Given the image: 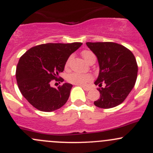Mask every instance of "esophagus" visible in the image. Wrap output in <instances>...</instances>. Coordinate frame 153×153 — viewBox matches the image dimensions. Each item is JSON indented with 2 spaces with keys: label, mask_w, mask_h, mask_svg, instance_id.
Wrapping results in <instances>:
<instances>
[{
  "label": "esophagus",
  "mask_w": 153,
  "mask_h": 153,
  "mask_svg": "<svg viewBox=\"0 0 153 153\" xmlns=\"http://www.w3.org/2000/svg\"><path fill=\"white\" fill-rule=\"evenodd\" d=\"M82 88H83V89H84L85 91H89V89H90V88H89V86H82Z\"/></svg>",
  "instance_id": "34e87169"
}]
</instances>
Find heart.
Returning <instances> with one entry per match:
<instances>
[{
  "label": "heart",
  "mask_w": 153,
  "mask_h": 153,
  "mask_svg": "<svg viewBox=\"0 0 153 153\" xmlns=\"http://www.w3.org/2000/svg\"><path fill=\"white\" fill-rule=\"evenodd\" d=\"M81 55H82L84 59L89 64L93 58H96L93 52H92L91 51H84V52H82ZM69 59H70V58L67 61V64H66L67 66H68V64H69ZM92 75H89V74H81L78 73V72H72V73L69 74L67 77V80L69 83L81 86L85 85L86 83L92 80Z\"/></svg>",
  "instance_id": "1"
}]
</instances>
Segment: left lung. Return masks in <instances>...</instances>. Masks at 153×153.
Masks as SVG:
<instances>
[{"label":"left lung","mask_w":153,"mask_h":153,"mask_svg":"<svg viewBox=\"0 0 153 153\" xmlns=\"http://www.w3.org/2000/svg\"><path fill=\"white\" fill-rule=\"evenodd\" d=\"M86 46L96 55L99 74L95 81L100 86V98L94 102L103 109L121 104L135 86L138 65L130 50L112 42H86ZM105 87H101L102 84Z\"/></svg>","instance_id":"left-lung-1"}]
</instances>
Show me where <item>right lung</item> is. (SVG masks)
<instances>
[{"instance_id": "obj_1", "label": "right lung", "mask_w": 153, "mask_h": 153, "mask_svg": "<svg viewBox=\"0 0 153 153\" xmlns=\"http://www.w3.org/2000/svg\"><path fill=\"white\" fill-rule=\"evenodd\" d=\"M82 43L41 44L32 47L20 58L16 68V80L23 96L38 110L52 112L67 103L72 85L64 83L57 89L50 86L62 72L71 54Z\"/></svg>"}]
</instances>
